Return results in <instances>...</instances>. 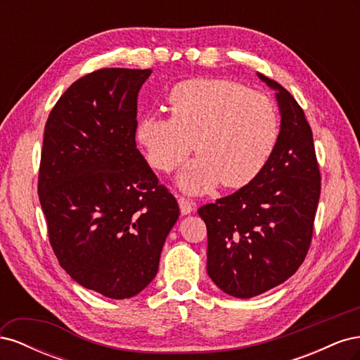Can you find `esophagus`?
<instances>
[{
  "instance_id": "esophagus-1",
  "label": "esophagus",
  "mask_w": 360,
  "mask_h": 360,
  "mask_svg": "<svg viewBox=\"0 0 360 360\" xmlns=\"http://www.w3.org/2000/svg\"><path fill=\"white\" fill-rule=\"evenodd\" d=\"M179 205H180L181 214H189V213L193 212V202L189 201L188 198L180 197V198H179Z\"/></svg>"
}]
</instances>
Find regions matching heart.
<instances>
[{
	"label": "heart",
	"mask_w": 360,
	"mask_h": 360,
	"mask_svg": "<svg viewBox=\"0 0 360 360\" xmlns=\"http://www.w3.org/2000/svg\"><path fill=\"white\" fill-rule=\"evenodd\" d=\"M168 108L171 118H141L136 139L163 172L179 168L192 148L200 155L179 176L183 191L204 193L219 181L246 186L274 155L279 117L264 93L228 79H189L171 90Z\"/></svg>",
	"instance_id": "b5f03b06"
}]
</instances>
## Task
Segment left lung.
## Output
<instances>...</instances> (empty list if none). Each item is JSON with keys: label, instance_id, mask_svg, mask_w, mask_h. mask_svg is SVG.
Listing matches in <instances>:
<instances>
[{"label": "left lung", "instance_id": "1", "mask_svg": "<svg viewBox=\"0 0 360 360\" xmlns=\"http://www.w3.org/2000/svg\"><path fill=\"white\" fill-rule=\"evenodd\" d=\"M281 130L258 176L200 207L207 226V274L224 292L249 299L285 282L308 254L321 191L312 130L296 99L274 79Z\"/></svg>", "mask_w": 360, "mask_h": 360}]
</instances>
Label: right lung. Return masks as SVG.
Listing matches in <instances>:
<instances>
[{"instance_id":"1","label":"right lung","mask_w":360,"mask_h":360,"mask_svg":"<svg viewBox=\"0 0 360 360\" xmlns=\"http://www.w3.org/2000/svg\"><path fill=\"white\" fill-rule=\"evenodd\" d=\"M150 69H101L66 90L48 117L39 200L60 266L79 285L129 299L155 279L179 204L135 143Z\"/></svg>"}]
</instances>
